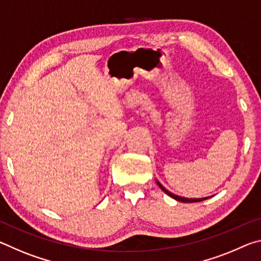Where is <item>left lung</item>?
<instances>
[{"label":"left lung","instance_id":"left-lung-1","mask_svg":"<svg viewBox=\"0 0 261 261\" xmlns=\"http://www.w3.org/2000/svg\"><path fill=\"white\" fill-rule=\"evenodd\" d=\"M155 182L158 184V187L160 188L163 192H165L166 194H168V196H169V197L174 198V199L177 200V201H182V202H198V201H202V200H206V199H208V198H211V197H205V198H184V197H180V196H177V194H174V193H171L170 191H168V190L165 187H163V185L160 182H159V180L155 179Z\"/></svg>","mask_w":261,"mask_h":261}]
</instances>
